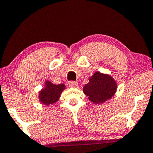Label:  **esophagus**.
Listing matches in <instances>:
<instances>
[{
  "instance_id": "esophagus-1",
  "label": "esophagus",
  "mask_w": 153,
  "mask_h": 153,
  "mask_svg": "<svg viewBox=\"0 0 153 153\" xmlns=\"http://www.w3.org/2000/svg\"><path fill=\"white\" fill-rule=\"evenodd\" d=\"M78 82H75V81H73V80L70 81L68 83V85L70 87H76V86H78Z\"/></svg>"
}]
</instances>
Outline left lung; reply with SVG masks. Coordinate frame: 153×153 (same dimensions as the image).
<instances>
[{
    "label": "left lung",
    "instance_id": "1",
    "mask_svg": "<svg viewBox=\"0 0 153 153\" xmlns=\"http://www.w3.org/2000/svg\"><path fill=\"white\" fill-rule=\"evenodd\" d=\"M117 88V83L111 76L95 72L89 79L88 84L85 85L83 92L91 102L100 104L111 98L115 94Z\"/></svg>",
    "mask_w": 153,
    "mask_h": 153
}]
</instances>
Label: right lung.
Here are the masks:
<instances>
[{
    "instance_id": "add662e5",
    "label": "right lung",
    "mask_w": 153,
    "mask_h": 153,
    "mask_svg": "<svg viewBox=\"0 0 153 153\" xmlns=\"http://www.w3.org/2000/svg\"><path fill=\"white\" fill-rule=\"evenodd\" d=\"M45 84V88L39 92V98L44 104L50 105L59 100L61 92L65 89V85L63 84L54 85L49 81H46Z\"/></svg>"
}]
</instances>
